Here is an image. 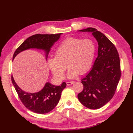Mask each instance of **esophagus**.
<instances>
[{
  "label": "esophagus",
  "instance_id": "esophagus-1",
  "mask_svg": "<svg viewBox=\"0 0 133 133\" xmlns=\"http://www.w3.org/2000/svg\"><path fill=\"white\" fill-rule=\"evenodd\" d=\"M74 83V82H66V85L68 86H69V85H71V84H73Z\"/></svg>",
  "mask_w": 133,
  "mask_h": 133
}]
</instances>
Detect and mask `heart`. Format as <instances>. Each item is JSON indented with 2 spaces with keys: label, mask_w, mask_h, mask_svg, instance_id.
Returning <instances> with one entry per match:
<instances>
[{
  "label": "heart",
  "mask_w": 133,
  "mask_h": 133,
  "mask_svg": "<svg viewBox=\"0 0 133 133\" xmlns=\"http://www.w3.org/2000/svg\"><path fill=\"white\" fill-rule=\"evenodd\" d=\"M95 45L90 39H82L69 37L59 44L55 56L48 60V65L58 79L65 76L66 64L69 68L68 77L72 79L79 74L82 75L89 69L95 53Z\"/></svg>",
  "instance_id": "heart-1"
}]
</instances>
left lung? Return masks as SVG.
I'll list each match as a JSON object with an SVG mask.
<instances>
[{
  "mask_svg": "<svg viewBox=\"0 0 133 133\" xmlns=\"http://www.w3.org/2000/svg\"><path fill=\"white\" fill-rule=\"evenodd\" d=\"M78 31L91 33L98 42V57L89 73L82 79L84 88L78 95L84 106L97 109L114 96L121 76L120 62L115 46L106 36L95 28Z\"/></svg>",
  "mask_w": 133,
  "mask_h": 133,
  "instance_id": "1",
  "label": "left lung"
}]
</instances>
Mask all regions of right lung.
Wrapping results in <instances>:
<instances>
[{
    "mask_svg": "<svg viewBox=\"0 0 133 133\" xmlns=\"http://www.w3.org/2000/svg\"><path fill=\"white\" fill-rule=\"evenodd\" d=\"M62 33L57 34H35L27 38L14 52L13 60L18 54L31 49L43 50L47 61L51 48L57 42ZM11 82L23 104L28 109L38 114H45L51 111L59 102L63 90L66 86L65 82L60 85H54L49 82L43 89L35 92L24 91L16 83L13 75Z\"/></svg>",
    "mask_w": 133,
    "mask_h": 133,
    "instance_id": "right-lung-1",
    "label": "right lung"
}]
</instances>
